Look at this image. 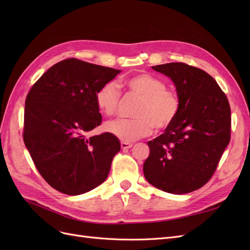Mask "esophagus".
Wrapping results in <instances>:
<instances>
[{"label":"esophagus","instance_id":"1","mask_svg":"<svg viewBox=\"0 0 250 250\" xmlns=\"http://www.w3.org/2000/svg\"><path fill=\"white\" fill-rule=\"evenodd\" d=\"M132 147V144L131 143H128V142H121V148L123 150H127Z\"/></svg>","mask_w":250,"mask_h":250}]
</instances>
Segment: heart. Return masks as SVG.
<instances>
[{"instance_id":"obj_1","label":"heart","mask_w":250,"mask_h":250,"mask_svg":"<svg viewBox=\"0 0 250 250\" xmlns=\"http://www.w3.org/2000/svg\"><path fill=\"white\" fill-rule=\"evenodd\" d=\"M125 84L140 98L131 120H116L105 125V129L123 142L145 138L153 130L163 131L174 123L180 110V99L166 83L150 73H140L127 78ZM121 100V88L116 81L105 82L96 93L98 108L105 116L117 112Z\"/></svg>"}]
</instances>
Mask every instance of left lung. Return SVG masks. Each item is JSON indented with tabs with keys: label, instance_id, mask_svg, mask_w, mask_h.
<instances>
[{
	"label": "left lung",
	"instance_id": "obj_1",
	"mask_svg": "<svg viewBox=\"0 0 250 250\" xmlns=\"http://www.w3.org/2000/svg\"><path fill=\"white\" fill-rule=\"evenodd\" d=\"M176 86L180 110L174 123L148 142V183L167 193L198 190L213 176L230 141V106L216 80L184 62L152 66Z\"/></svg>",
	"mask_w": 250,
	"mask_h": 250
}]
</instances>
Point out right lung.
Segmentation results:
<instances>
[{
  "instance_id": "add662e5",
  "label": "right lung",
  "mask_w": 250,
  "mask_h": 250,
  "mask_svg": "<svg viewBox=\"0 0 250 250\" xmlns=\"http://www.w3.org/2000/svg\"><path fill=\"white\" fill-rule=\"evenodd\" d=\"M120 72L67 58L29 90L22 138L37 171L55 190L80 195L106 179L120 142L109 132H87L102 122L97 90Z\"/></svg>"
}]
</instances>
